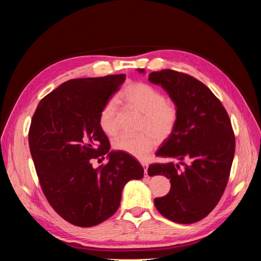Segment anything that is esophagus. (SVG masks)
I'll return each mask as SVG.
<instances>
[{"mask_svg":"<svg viewBox=\"0 0 261 261\" xmlns=\"http://www.w3.org/2000/svg\"><path fill=\"white\" fill-rule=\"evenodd\" d=\"M141 163V165H143L144 167V169H145V176L147 177L148 176V163L147 162H140Z\"/></svg>","mask_w":261,"mask_h":261,"instance_id":"34e87169","label":"esophagus"}]
</instances>
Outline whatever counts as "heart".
Segmentation results:
<instances>
[{"instance_id": "1", "label": "heart", "mask_w": 261, "mask_h": 261, "mask_svg": "<svg viewBox=\"0 0 261 261\" xmlns=\"http://www.w3.org/2000/svg\"><path fill=\"white\" fill-rule=\"evenodd\" d=\"M117 100L143 114L141 130L153 132L160 139L169 137L174 130L179 114L177 105L174 101L165 99L153 86L141 82L128 84L118 93ZM117 117L116 102L114 100L109 101L99 115L100 127L107 136L113 137L118 133ZM153 134L146 133L139 136L121 135L114 139L113 147L137 159H145L158 145L157 137Z\"/></svg>"}]
</instances>
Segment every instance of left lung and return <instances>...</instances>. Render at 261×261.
Instances as JSON below:
<instances>
[{"label": "left lung", "instance_id": "8db88e82", "mask_svg": "<svg viewBox=\"0 0 261 261\" xmlns=\"http://www.w3.org/2000/svg\"><path fill=\"white\" fill-rule=\"evenodd\" d=\"M137 70L145 74L144 68ZM149 82L167 91L179 113L174 130L155 152L178 163L148 169L149 176L164 175L171 181L169 194L155 198L154 206L173 222L195 223L217 206L230 176L235 152L230 117L208 87L192 76L162 69L150 73ZM179 165H185L181 170Z\"/></svg>", "mask_w": 261, "mask_h": 261}]
</instances>
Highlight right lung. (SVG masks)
<instances>
[{
    "label": "right lung",
    "instance_id": "1",
    "mask_svg": "<svg viewBox=\"0 0 261 261\" xmlns=\"http://www.w3.org/2000/svg\"><path fill=\"white\" fill-rule=\"evenodd\" d=\"M125 78L120 74L63 83L39 102L31 118L29 148L43 194L74 225L89 227L112 217L126 183L144 177L135 158L110 151L99 124L101 110ZM105 155L108 163L94 169L92 160Z\"/></svg>",
    "mask_w": 261,
    "mask_h": 261
}]
</instances>
